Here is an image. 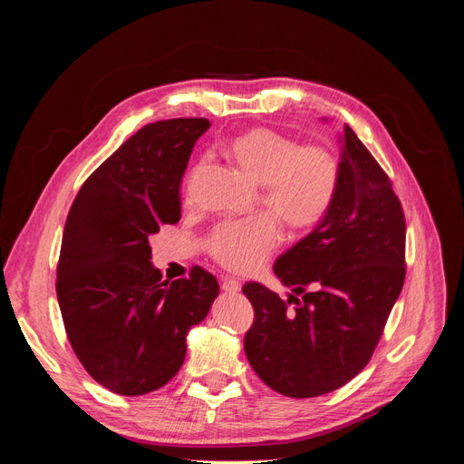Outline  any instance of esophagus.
<instances>
[{"label": "esophagus", "mask_w": 464, "mask_h": 464, "mask_svg": "<svg viewBox=\"0 0 464 464\" xmlns=\"http://www.w3.org/2000/svg\"><path fill=\"white\" fill-rule=\"evenodd\" d=\"M222 290L227 294H237L242 290V285L234 278H227V280H222Z\"/></svg>", "instance_id": "34e87169"}]
</instances>
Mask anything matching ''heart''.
I'll use <instances>...</instances> for the list:
<instances>
[{
    "label": "heart",
    "mask_w": 464,
    "mask_h": 464,
    "mask_svg": "<svg viewBox=\"0 0 464 464\" xmlns=\"http://www.w3.org/2000/svg\"><path fill=\"white\" fill-rule=\"evenodd\" d=\"M228 159L259 186V203L290 230H307L329 213L339 189L341 166L327 147L305 145L266 128L247 130L227 145ZM269 215L222 222L207 237V251L234 273H249L280 244Z\"/></svg>",
    "instance_id": "obj_1"
}]
</instances>
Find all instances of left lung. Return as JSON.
<instances>
[{"mask_svg": "<svg viewBox=\"0 0 464 464\" xmlns=\"http://www.w3.org/2000/svg\"><path fill=\"white\" fill-rule=\"evenodd\" d=\"M339 143L329 213L275 263L288 300L259 283L244 286L256 312L247 362L263 383L294 399L325 395L366 368L404 283L401 201L348 125Z\"/></svg>", "mask_w": 464, "mask_h": 464, "instance_id": "8db88e82", "label": "left lung"}]
</instances>
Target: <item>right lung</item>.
I'll use <instances>...</instances> for the list:
<instances>
[{"label": "right lung", "mask_w": 464, "mask_h": 464, "mask_svg": "<svg viewBox=\"0 0 464 464\" xmlns=\"http://www.w3.org/2000/svg\"><path fill=\"white\" fill-rule=\"evenodd\" d=\"M203 118L149 123L82 184L69 210L58 265V302L79 362L125 397L164 387L188 353V333L218 296L217 278L193 266L168 283L149 237L179 220V184Z\"/></svg>", "instance_id": "right-lung-1"}]
</instances>
